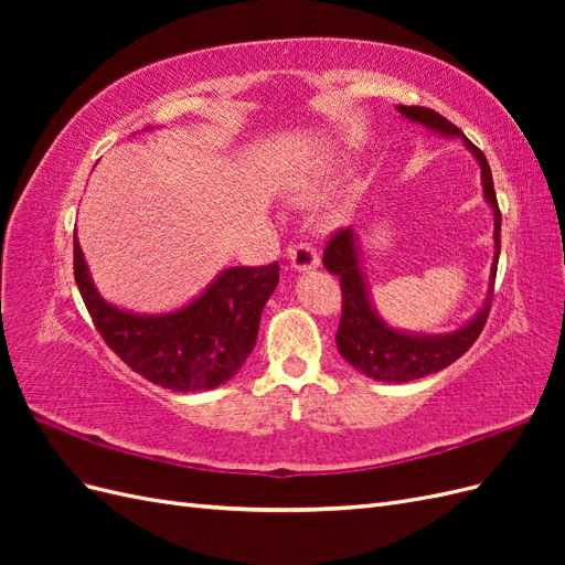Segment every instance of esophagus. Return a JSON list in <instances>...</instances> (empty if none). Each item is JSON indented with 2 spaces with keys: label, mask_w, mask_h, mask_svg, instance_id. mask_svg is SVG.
Wrapping results in <instances>:
<instances>
[{
  "label": "esophagus",
  "mask_w": 565,
  "mask_h": 565,
  "mask_svg": "<svg viewBox=\"0 0 565 565\" xmlns=\"http://www.w3.org/2000/svg\"><path fill=\"white\" fill-rule=\"evenodd\" d=\"M289 262L295 270H311L320 266V256L311 243H297L289 247Z\"/></svg>",
  "instance_id": "1"
}]
</instances>
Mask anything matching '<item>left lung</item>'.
Returning <instances> with one entry per match:
<instances>
[{
    "label": "left lung",
    "mask_w": 565,
    "mask_h": 565,
    "mask_svg": "<svg viewBox=\"0 0 565 565\" xmlns=\"http://www.w3.org/2000/svg\"><path fill=\"white\" fill-rule=\"evenodd\" d=\"M398 113L405 115L409 122H417L440 136H459L465 146L473 152V158L481 164L483 195L494 214V262L490 268V292L486 297L483 309L467 324H461L459 330L448 334H413L393 330L391 324H386L380 318V313L374 311L367 280L361 270V249H358V237L353 228H341L330 237V243L322 254V264L330 273H334V276H339L341 285V320L337 330V349L341 358L351 363L358 372H363L365 377L388 384L413 382L426 377V374L446 370L459 355H465L473 347V341L486 328L490 311L502 231L498 195H494L490 164L483 152L478 150L450 119L438 115L431 108L398 106Z\"/></svg>",
    "instance_id": "1"
}]
</instances>
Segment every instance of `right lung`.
<instances>
[{"label": "right lung", "mask_w": 565, "mask_h": 565, "mask_svg": "<svg viewBox=\"0 0 565 565\" xmlns=\"http://www.w3.org/2000/svg\"><path fill=\"white\" fill-rule=\"evenodd\" d=\"M75 282L106 344L148 382L172 391H210L243 367L262 311L280 280L278 262L221 270L204 292L172 313L139 316L108 303L92 282L75 235Z\"/></svg>", "instance_id": "obj_1"}]
</instances>
